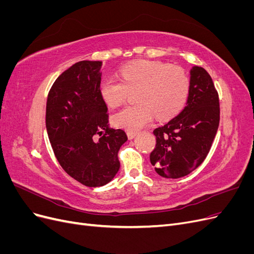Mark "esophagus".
<instances>
[{"label":"esophagus","mask_w":254,"mask_h":254,"mask_svg":"<svg viewBox=\"0 0 254 254\" xmlns=\"http://www.w3.org/2000/svg\"><path fill=\"white\" fill-rule=\"evenodd\" d=\"M135 135H136V132H133V131H127V136H128V139H129V140H132V139H134Z\"/></svg>","instance_id":"esophagus-1"}]
</instances>
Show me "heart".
<instances>
[{"mask_svg": "<svg viewBox=\"0 0 254 254\" xmlns=\"http://www.w3.org/2000/svg\"><path fill=\"white\" fill-rule=\"evenodd\" d=\"M120 74L121 79L106 77L99 84V94L111 108L124 104L130 91H137V103L113 115V124L118 127L139 130L153 117L159 121L170 120L188 101L190 81L180 66L143 60L124 65Z\"/></svg>", "mask_w": 254, "mask_h": 254, "instance_id": "heart-1", "label": "heart"}]
</instances>
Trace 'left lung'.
Returning a JSON list of instances; mask_svg holds the SVG:
<instances>
[{
  "mask_svg": "<svg viewBox=\"0 0 254 254\" xmlns=\"http://www.w3.org/2000/svg\"><path fill=\"white\" fill-rule=\"evenodd\" d=\"M220 120L218 92L210 74L201 66L190 70L187 106L165 125L156 128V147L150 163L164 178L190 174L209 153Z\"/></svg>",
  "mask_w": 254,
  "mask_h": 254,
  "instance_id": "left-lung-1",
  "label": "left lung"
}]
</instances>
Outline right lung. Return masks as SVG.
<instances>
[{
	"mask_svg": "<svg viewBox=\"0 0 254 254\" xmlns=\"http://www.w3.org/2000/svg\"><path fill=\"white\" fill-rule=\"evenodd\" d=\"M102 65V61H79L61 74L49 92L45 115L60 166L90 188L114 178L119 150L127 141L124 130L109 126L108 108L99 94Z\"/></svg>",
	"mask_w": 254,
	"mask_h": 254,
	"instance_id": "add662e5",
	"label": "right lung"
}]
</instances>
